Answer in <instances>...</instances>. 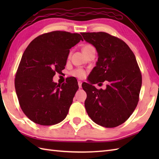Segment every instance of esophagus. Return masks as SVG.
<instances>
[{"label":"esophagus","instance_id":"34e87169","mask_svg":"<svg viewBox=\"0 0 159 159\" xmlns=\"http://www.w3.org/2000/svg\"><path fill=\"white\" fill-rule=\"evenodd\" d=\"M78 84H79V88H81V87H82V82L80 81V80H79V81H78Z\"/></svg>","mask_w":159,"mask_h":159}]
</instances>
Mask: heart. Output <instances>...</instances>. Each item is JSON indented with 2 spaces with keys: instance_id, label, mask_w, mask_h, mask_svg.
Returning <instances> with one entry per match:
<instances>
[{
  "instance_id": "1",
  "label": "heart",
  "mask_w": 159,
  "mask_h": 159,
  "mask_svg": "<svg viewBox=\"0 0 159 159\" xmlns=\"http://www.w3.org/2000/svg\"><path fill=\"white\" fill-rule=\"evenodd\" d=\"M92 48H94L92 46L87 44L83 47L82 50H83V52H85V51H87V50L92 49ZM71 74H72L73 76L77 77V78H79V79H83V78L86 76V72L83 69L78 68V69L73 70L72 73H71Z\"/></svg>"
}]
</instances>
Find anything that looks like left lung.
I'll return each mask as SVG.
<instances>
[{"mask_svg":"<svg viewBox=\"0 0 159 159\" xmlns=\"http://www.w3.org/2000/svg\"><path fill=\"white\" fill-rule=\"evenodd\" d=\"M81 35L95 46L98 55L96 66L89 76V83L82 84L87 93V113L100 126H118L129 118L139 102L142 77L135 56L123 40L109 33ZM104 81L108 83L104 90L93 85Z\"/></svg>","mask_w":159,"mask_h":159,"instance_id":"left-lung-1","label":"left lung"}]
</instances>
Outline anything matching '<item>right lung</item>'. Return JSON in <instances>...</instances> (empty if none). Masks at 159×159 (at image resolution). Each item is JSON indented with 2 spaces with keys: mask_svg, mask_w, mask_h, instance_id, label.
I'll list each match as a JSON object with an SVG mask.
<instances>
[{
  "mask_svg": "<svg viewBox=\"0 0 159 159\" xmlns=\"http://www.w3.org/2000/svg\"><path fill=\"white\" fill-rule=\"evenodd\" d=\"M80 40L79 33L52 31L37 37L24 52L15 88L20 107L33 122L50 126L66 117L79 89L77 80L70 78L61 85L52 78L65 68L70 49Z\"/></svg>",
  "mask_w": 159,
  "mask_h": 159,
  "instance_id": "1",
  "label": "right lung"
}]
</instances>
